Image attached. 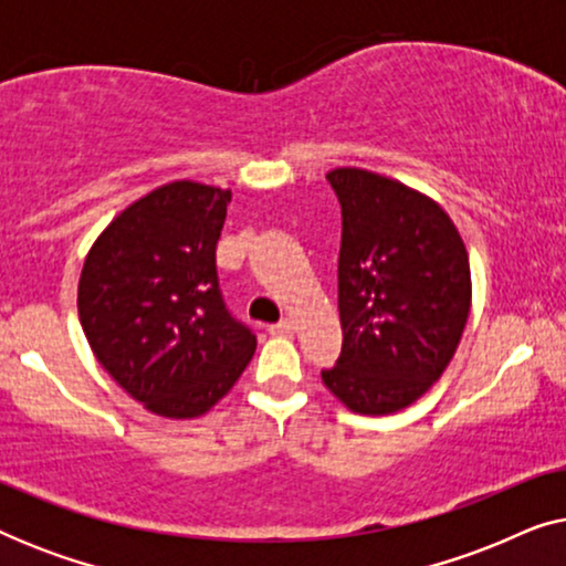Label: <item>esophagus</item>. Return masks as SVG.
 I'll list each match as a JSON object with an SVG mask.
<instances>
[{"mask_svg":"<svg viewBox=\"0 0 566 566\" xmlns=\"http://www.w3.org/2000/svg\"><path fill=\"white\" fill-rule=\"evenodd\" d=\"M270 335H293V322L291 319H283L277 324H270L268 327Z\"/></svg>","mask_w":566,"mask_h":566,"instance_id":"34e87169","label":"esophagus"}]
</instances>
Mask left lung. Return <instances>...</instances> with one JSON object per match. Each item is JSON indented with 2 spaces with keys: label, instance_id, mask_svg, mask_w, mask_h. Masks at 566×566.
Masks as SVG:
<instances>
[{
  "label": "left lung",
  "instance_id": "left-lung-1",
  "mask_svg": "<svg viewBox=\"0 0 566 566\" xmlns=\"http://www.w3.org/2000/svg\"><path fill=\"white\" fill-rule=\"evenodd\" d=\"M327 180L343 206V353L322 381L355 415H394L455 355L471 312L469 252L424 192L358 167Z\"/></svg>",
  "mask_w": 566,
  "mask_h": 566
}]
</instances>
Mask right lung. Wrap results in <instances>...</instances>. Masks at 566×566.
<instances>
[{"label":"right lung","instance_id":"1","mask_svg":"<svg viewBox=\"0 0 566 566\" xmlns=\"http://www.w3.org/2000/svg\"><path fill=\"white\" fill-rule=\"evenodd\" d=\"M229 200L213 185L167 182L123 208L84 258L76 308L92 353L167 420L206 415L258 347L223 306L216 275Z\"/></svg>","mask_w":566,"mask_h":566}]
</instances>
